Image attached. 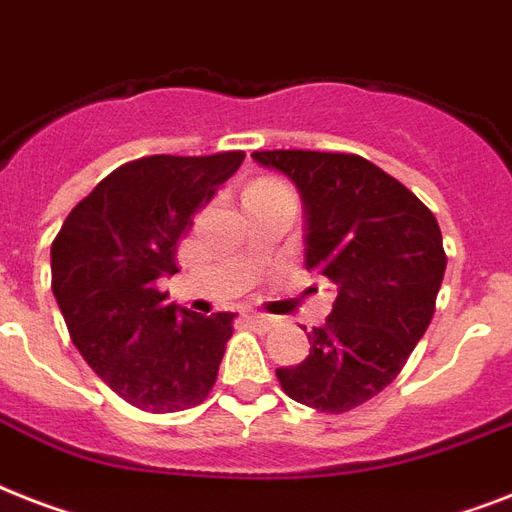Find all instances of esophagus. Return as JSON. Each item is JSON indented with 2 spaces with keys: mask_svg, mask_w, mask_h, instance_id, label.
I'll return each instance as SVG.
<instances>
[{
  "mask_svg": "<svg viewBox=\"0 0 512 512\" xmlns=\"http://www.w3.org/2000/svg\"><path fill=\"white\" fill-rule=\"evenodd\" d=\"M247 321H249V323H255V326H260V328L276 326V321H273L270 315H263V313H249V315H247Z\"/></svg>",
  "mask_w": 512,
  "mask_h": 512,
  "instance_id": "obj_1",
  "label": "esophagus"
}]
</instances>
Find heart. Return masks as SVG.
I'll return each instance as SVG.
<instances>
[{
  "mask_svg": "<svg viewBox=\"0 0 512 512\" xmlns=\"http://www.w3.org/2000/svg\"><path fill=\"white\" fill-rule=\"evenodd\" d=\"M281 189H284V186L276 184V181H257V184L249 186L247 191H255L257 194V191H281Z\"/></svg>",
  "mask_w": 512,
  "mask_h": 512,
  "instance_id": "heart-1",
  "label": "heart"
}]
</instances>
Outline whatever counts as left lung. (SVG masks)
<instances>
[{
    "instance_id": "8db88e82",
    "label": "left lung",
    "mask_w": 512,
    "mask_h": 512,
    "mask_svg": "<svg viewBox=\"0 0 512 512\" xmlns=\"http://www.w3.org/2000/svg\"><path fill=\"white\" fill-rule=\"evenodd\" d=\"M255 162L292 178L305 205V268L336 286L310 355L276 368L294 402L347 413L389 386L426 334L447 255L434 213L360 155L273 149Z\"/></svg>"
}]
</instances>
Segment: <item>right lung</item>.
<instances>
[{
    "label": "right lung",
    "mask_w": 512,
    "mask_h": 512,
    "mask_svg": "<svg viewBox=\"0 0 512 512\" xmlns=\"http://www.w3.org/2000/svg\"><path fill=\"white\" fill-rule=\"evenodd\" d=\"M244 152L152 155L102 178L52 242V292L70 339L112 392L147 413L207 400L234 313L168 302L157 278L178 270V242Z\"/></svg>",
    "instance_id": "add662e5"
}]
</instances>
